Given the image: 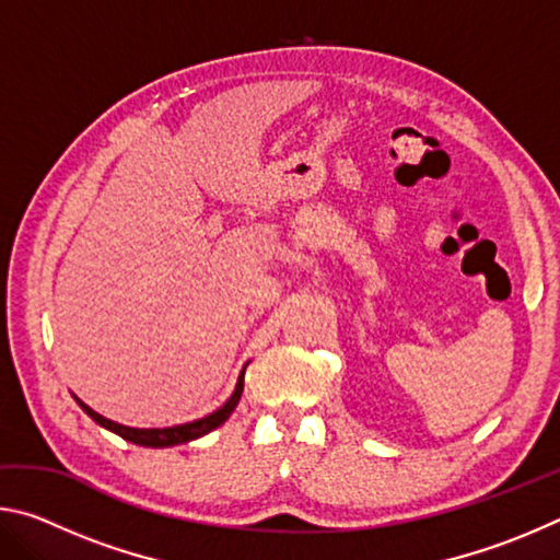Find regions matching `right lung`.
Instances as JSON below:
<instances>
[{
  "label": "right lung",
  "mask_w": 560,
  "mask_h": 560,
  "mask_svg": "<svg viewBox=\"0 0 560 560\" xmlns=\"http://www.w3.org/2000/svg\"><path fill=\"white\" fill-rule=\"evenodd\" d=\"M242 390H244V371H242V375H240V381H236V387H234L232 397L220 407V410H214L212 415L202 417V420L185 422V424H175V428H163V430H158V428H153V430L126 428V424L113 422V420H108V417H103V415H98L96 410H91V407H89L86 402H81L75 395H73V400L81 405V410L86 412V415L91 417V420H96V422L101 424V428L116 432L118 438H122V440H128V442H132V444H140V447H175V444H185V442H192V440H197V438H202V434H207V432H212V430L220 428V424H222L224 420H230V415L234 412L236 402H240Z\"/></svg>",
  "instance_id": "1"
}]
</instances>
